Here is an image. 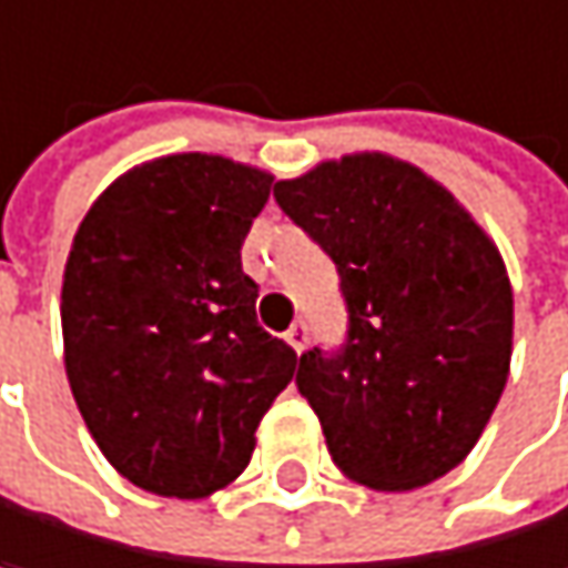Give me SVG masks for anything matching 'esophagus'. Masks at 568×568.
<instances>
[{
    "mask_svg": "<svg viewBox=\"0 0 568 568\" xmlns=\"http://www.w3.org/2000/svg\"><path fill=\"white\" fill-rule=\"evenodd\" d=\"M284 341L301 354V351H304V344H307V327H304V324H291V327H287V334H284Z\"/></svg>",
    "mask_w": 568,
    "mask_h": 568,
    "instance_id": "obj_1",
    "label": "esophagus"
}]
</instances>
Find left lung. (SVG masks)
Segmentation results:
<instances>
[{
  "instance_id": "obj_1",
  "label": "left lung",
  "mask_w": 568,
  "mask_h": 568,
  "mask_svg": "<svg viewBox=\"0 0 568 568\" xmlns=\"http://www.w3.org/2000/svg\"><path fill=\"white\" fill-rule=\"evenodd\" d=\"M274 197L341 274L347 341L297 367L334 463L384 493L439 479L509 377L513 287L496 244L443 184L381 151L321 161Z\"/></svg>"
}]
</instances>
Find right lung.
<instances>
[{"label": "right lung", "instance_id": "obj_1", "mask_svg": "<svg viewBox=\"0 0 568 568\" xmlns=\"http://www.w3.org/2000/svg\"><path fill=\"white\" fill-rule=\"evenodd\" d=\"M271 174L221 154L125 171L89 207L62 281L65 374L105 459L135 486L204 499L234 483L297 354L257 324L241 244Z\"/></svg>", "mask_w": 568, "mask_h": 568}]
</instances>
